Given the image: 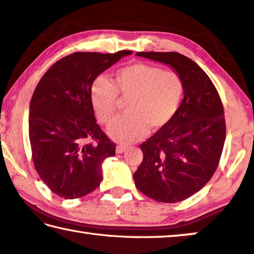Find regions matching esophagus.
I'll list each match as a JSON object with an SVG mask.
<instances>
[{
	"label": "esophagus",
	"instance_id": "34e87169",
	"mask_svg": "<svg viewBox=\"0 0 254 254\" xmlns=\"http://www.w3.org/2000/svg\"><path fill=\"white\" fill-rule=\"evenodd\" d=\"M127 149V146H122V144H119V146H116V154H122V152H124Z\"/></svg>",
	"mask_w": 254,
	"mask_h": 254
}]
</instances>
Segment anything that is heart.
I'll use <instances>...</instances> for the list:
<instances>
[{
	"label": "heart",
	"mask_w": 254,
	"mask_h": 254,
	"mask_svg": "<svg viewBox=\"0 0 254 254\" xmlns=\"http://www.w3.org/2000/svg\"><path fill=\"white\" fill-rule=\"evenodd\" d=\"M184 86L174 70H162L146 63H134L118 70L110 80L98 79L91 88V104L98 122L108 126L118 114L119 100L126 104V115L108 127L112 139L121 143L138 141L166 126L178 111Z\"/></svg>",
	"instance_id": "1"
}]
</instances>
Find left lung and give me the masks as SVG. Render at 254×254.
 I'll return each instance as SVG.
<instances>
[{"label": "left lung", "instance_id": "1", "mask_svg": "<svg viewBox=\"0 0 254 254\" xmlns=\"http://www.w3.org/2000/svg\"><path fill=\"white\" fill-rule=\"evenodd\" d=\"M180 74L184 97L166 126L141 143L142 163L133 175L136 189L159 202L190 198L212 178L223 152L226 124L216 87L201 67L176 52H139Z\"/></svg>", "mask_w": 254, "mask_h": 254}]
</instances>
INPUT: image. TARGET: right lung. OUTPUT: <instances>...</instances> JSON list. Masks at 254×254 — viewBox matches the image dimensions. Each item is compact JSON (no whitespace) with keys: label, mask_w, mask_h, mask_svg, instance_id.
Returning <instances> with one entry per match:
<instances>
[{"label":"right lung","mask_w":254,"mask_h":254,"mask_svg":"<svg viewBox=\"0 0 254 254\" xmlns=\"http://www.w3.org/2000/svg\"><path fill=\"white\" fill-rule=\"evenodd\" d=\"M131 51L76 52L53 64L40 79L29 107V140L39 178L54 194L76 199L102 182V164L116 144L96 123L95 79Z\"/></svg>","instance_id":"add662e5"}]
</instances>
